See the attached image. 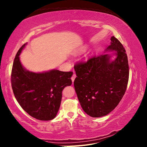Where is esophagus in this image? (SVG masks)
<instances>
[{
    "label": "esophagus",
    "mask_w": 147,
    "mask_h": 147,
    "mask_svg": "<svg viewBox=\"0 0 147 147\" xmlns=\"http://www.w3.org/2000/svg\"><path fill=\"white\" fill-rule=\"evenodd\" d=\"M76 74H75V73H74L73 74L72 77H71V80H72V81H73V82H74V80H75V78H76Z\"/></svg>",
    "instance_id": "34e87169"
}]
</instances>
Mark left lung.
<instances>
[{
  "mask_svg": "<svg viewBox=\"0 0 147 147\" xmlns=\"http://www.w3.org/2000/svg\"><path fill=\"white\" fill-rule=\"evenodd\" d=\"M107 50L115 51L117 58L110 61L107 54L90 57L75 64L77 77L75 91L84 111L90 117H103L114 110L127 90L129 78L126 51L116 37H111Z\"/></svg>",
  "mask_w": 147,
  "mask_h": 147,
  "instance_id": "obj_1",
  "label": "left lung"
}]
</instances>
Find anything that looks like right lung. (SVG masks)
<instances>
[{
    "label": "right lung",
    "mask_w": 147,
    "mask_h": 147,
    "mask_svg": "<svg viewBox=\"0 0 147 147\" xmlns=\"http://www.w3.org/2000/svg\"><path fill=\"white\" fill-rule=\"evenodd\" d=\"M26 44L17 53L11 72L13 94L23 110L32 117L47 121L56 117L59 110L62 91L72 84V71L52 70L35 73L26 71L19 60Z\"/></svg>",
    "instance_id": "obj_1"
}]
</instances>
